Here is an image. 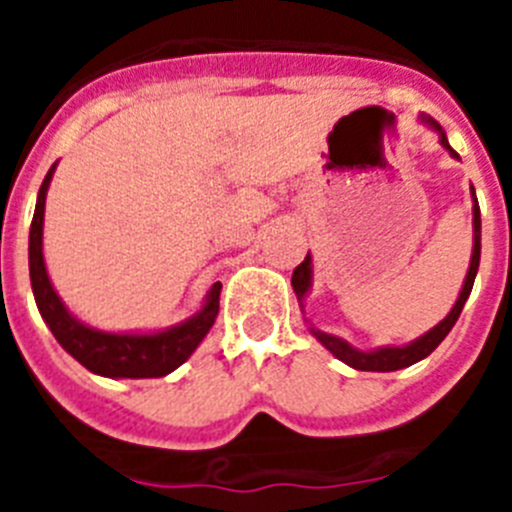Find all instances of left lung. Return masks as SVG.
I'll list each match as a JSON object with an SVG mask.
<instances>
[{"instance_id": "left-lung-1", "label": "left lung", "mask_w": 512, "mask_h": 512, "mask_svg": "<svg viewBox=\"0 0 512 512\" xmlns=\"http://www.w3.org/2000/svg\"><path fill=\"white\" fill-rule=\"evenodd\" d=\"M423 120L428 122L433 130H438V135H441V146L449 148L451 156H456V151L449 146V140H446V133L441 130V125H438L436 120H431V117H423ZM472 197H474V189H472ZM472 212H474V246H472V261H469L467 279H464V287H461L456 305L451 307L449 315H446V318H443L436 328H431L428 333H425V336H420L418 341L408 343V346H384V348H377V351H359V348L348 346L343 338L330 336V333H323V330H315V328H310L312 336L318 338V341L323 343L330 354L336 356V359H341L343 364H348V366H354V369H359V372H397V369H405V366L415 364V361H420V359H425L428 354H433V351L438 348V343L449 336V330L454 328V323L459 320L461 310H464V302L469 300V292H472L474 277H477L479 251H482V243H479L482 241V220H479L477 197H474ZM310 282H312V259H310V253H307L305 261H302V264L295 269V274H292V287H295L297 300H302V297L307 295Z\"/></svg>"}]
</instances>
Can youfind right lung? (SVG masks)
I'll use <instances>...</instances> for the list:
<instances>
[{"mask_svg": "<svg viewBox=\"0 0 512 512\" xmlns=\"http://www.w3.org/2000/svg\"><path fill=\"white\" fill-rule=\"evenodd\" d=\"M56 166L45 174L38 192L33 225H30V282L38 310L48 323L56 341L61 343L81 366L102 377H125V379H148L166 377L182 366L194 348L200 346L202 338L210 333L212 323L220 310V289L223 284L215 282L207 292L205 307L184 323L174 328L158 330V333H104V330L89 328L66 310L61 297L56 295L43 261V215H45V192L53 179Z\"/></svg>", "mask_w": 512, "mask_h": 512, "instance_id": "obj_1", "label": "right lung"}]
</instances>
